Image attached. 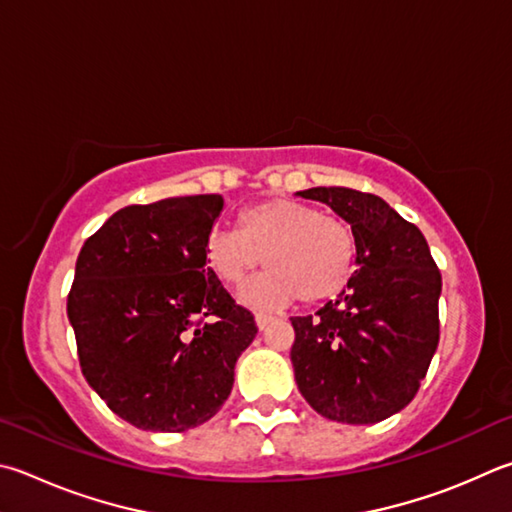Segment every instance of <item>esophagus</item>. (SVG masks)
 Here are the masks:
<instances>
[{
    "label": "esophagus",
    "mask_w": 512,
    "mask_h": 512,
    "mask_svg": "<svg viewBox=\"0 0 512 512\" xmlns=\"http://www.w3.org/2000/svg\"><path fill=\"white\" fill-rule=\"evenodd\" d=\"M255 322H257V327L264 331V329L268 327V324L273 322V318H271V315H266V313H257V315H255Z\"/></svg>",
    "instance_id": "obj_1"
}]
</instances>
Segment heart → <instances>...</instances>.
Instances as JSON below:
<instances>
[{"instance_id":"1","label":"heart","mask_w":512,"mask_h":512,"mask_svg":"<svg viewBox=\"0 0 512 512\" xmlns=\"http://www.w3.org/2000/svg\"><path fill=\"white\" fill-rule=\"evenodd\" d=\"M241 230L215 228L206 239L210 271L230 288L244 286L264 264L271 268L244 293L253 306L327 302L345 291L356 268V237L347 221L293 199H268L241 212Z\"/></svg>"}]
</instances>
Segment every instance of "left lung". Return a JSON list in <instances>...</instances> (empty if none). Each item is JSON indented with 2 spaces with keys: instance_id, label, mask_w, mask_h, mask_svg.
I'll use <instances>...</instances> for the list:
<instances>
[{
  "instance_id": "8db88e82",
  "label": "left lung",
  "mask_w": 512,
  "mask_h": 512,
  "mask_svg": "<svg viewBox=\"0 0 512 512\" xmlns=\"http://www.w3.org/2000/svg\"><path fill=\"white\" fill-rule=\"evenodd\" d=\"M297 197L327 203L356 237L345 291L291 318L297 389L331 421H385L410 405L439 347L441 273L423 232L376 194L309 188Z\"/></svg>"
}]
</instances>
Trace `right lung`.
<instances>
[{
	"mask_svg": "<svg viewBox=\"0 0 512 512\" xmlns=\"http://www.w3.org/2000/svg\"><path fill=\"white\" fill-rule=\"evenodd\" d=\"M219 194L127 206L82 246L67 315L87 383L138 430L185 432L230 396L257 336L206 268Z\"/></svg>",
	"mask_w": 512,
	"mask_h": 512,
	"instance_id": "add662e5",
	"label": "right lung"
}]
</instances>
